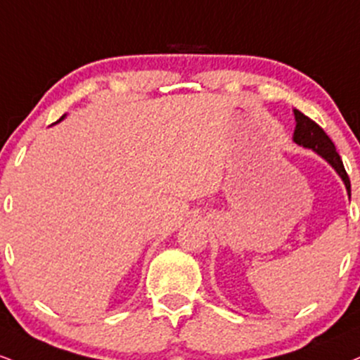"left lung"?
Here are the masks:
<instances>
[{
  "instance_id": "8db88e82",
  "label": "left lung",
  "mask_w": 360,
  "mask_h": 360,
  "mask_svg": "<svg viewBox=\"0 0 360 360\" xmlns=\"http://www.w3.org/2000/svg\"><path fill=\"white\" fill-rule=\"evenodd\" d=\"M295 120L297 127L295 132H293V141H295L298 146L309 147V149H314L315 153L322 155V158L339 172V176L345 183V188H347V191L350 194V179L347 176V171H345L344 162H342L340 155L337 153L330 137L327 136L326 131H323L317 122H314L309 117L302 114L300 110H295Z\"/></svg>"
}]
</instances>
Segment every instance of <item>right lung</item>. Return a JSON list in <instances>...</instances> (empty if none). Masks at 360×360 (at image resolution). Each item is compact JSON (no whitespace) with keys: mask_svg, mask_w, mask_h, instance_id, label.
I'll use <instances>...</instances> for the list:
<instances>
[{"mask_svg":"<svg viewBox=\"0 0 360 360\" xmlns=\"http://www.w3.org/2000/svg\"><path fill=\"white\" fill-rule=\"evenodd\" d=\"M62 119H63V117H62ZM62 119H60V120H62Z\"/></svg>","mask_w":360,"mask_h":360,"instance_id":"obj_1","label":"right lung"}]
</instances>
